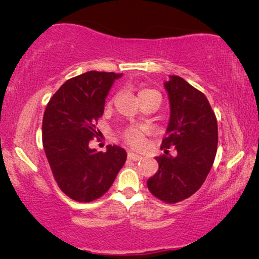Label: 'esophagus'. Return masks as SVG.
<instances>
[{
    "instance_id": "1",
    "label": "esophagus",
    "mask_w": 259,
    "mask_h": 259,
    "mask_svg": "<svg viewBox=\"0 0 259 259\" xmlns=\"http://www.w3.org/2000/svg\"><path fill=\"white\" fill-rule=\"evenodd\" d=\"M127 157H128L130 160H134V161L141 160V159H143V157H141V155L133 153V152H128V154H127Z\"/></svg>"
}]
</instances>
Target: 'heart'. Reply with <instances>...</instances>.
Segmentation results:
<instances>
[{"instance_id":"heart-1","label":"heart","mask_w":259,"mask_h":259,"mask_svg":"<svg viewBox=\"0 0 259 259\" xmlns=\"http://www.w3.org/2000/svg\"><path fill=\"white\" fill-rule=\"evenodd\" d=\"M158 93L153 90H143L139 92V98L143 99L147 95ZM123 140L126 141L130 146L134 148H139L144 145L145 143V130L140 128V127H127V128L123 131Z\"/></svg>"}]
</instances>
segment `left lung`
Listing matches in <instances>:
<instances>
[{
	"instance_id": "8db88e82",
	"label": "left lung",
	"mask_w": 259,
	"mask_h": 259,
	"mask_svg": "<svg viewBox=\"0 0 259 259\" xmlns=\"http://www.w3.org/2000/svg\"><path fill=\"white\" fill-rule=\"evenodd\" d=\"M171 105V116L161 150L159 168L147 180L150 192L167 204L192 196L203 185L213 165L218 145L214 112L204 93L183 77L172 75L165 82ZM169 147L175 148L169 156Z\"/></svg>"
}]
</instances>
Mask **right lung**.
I'll use <instances>...</instances> for the list:
<instances>
[{"label": "right lung", "mask_w": 259, "mask_h": 259, "mask_svg": "<svg viewBox=\"0 0 259 259\" xmlns=\"http://www.w3.org/2000/svg\"><path fill=\"white\" fill-rule=\"evenodd\" d=\"M122 74L91 70L67 80L53 95L42 121V144L60 190L70 199L90 203L107 192L125 164L123 148L91 150L104 114L105 99Z\"/></svg>", "instance_id": "obj_1"}]
</instances>
